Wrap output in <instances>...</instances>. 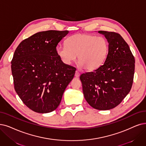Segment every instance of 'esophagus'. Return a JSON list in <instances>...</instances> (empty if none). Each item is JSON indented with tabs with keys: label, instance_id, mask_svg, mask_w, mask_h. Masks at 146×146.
<instances>
[{
	"label": "esophagus",
	"instance_id": "1",
	"mask_svg": "<svg viewBox=\"0 0 146 146\" xmlns=\"http://www.w3.org/2000/svg\"><path fill=\"white\" fill-rule=\"evenodd\" d=\"M80 73H79V72L78 71H75V77H78L79 76H80Z\"/></svg>",
	"mask_w": 146,
	"mask_h": 146
}]
</instances>
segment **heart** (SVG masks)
Here are the masks:
<instances>
[{"instance_id":"1","label":"heart","mask_w":146,"mask_h":146,"mask_svg":"<svg viewBox=\"0 0 146 146\" xmlns=\"http://www.w3.org/2000/svg\"><path fill=\"white\" fill-rule=\"evenodd\" d=\"M109 46L102 36L89 34H76L69 37L66 45H58L57 54L66 65L75 62L78 56L80 66L87 71H94L106 60Z\"/></svg>"}]
</instances>
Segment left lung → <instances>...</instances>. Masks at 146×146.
Returning <instances> with one entry per match:
<instances>
[{
	"label": "left lung",
	"instance_id": "left-lung-1",
	"mask_svg": "<svg viewBox=\"0 0 146 146\" xmlns=\"http://www.w3.org/2000/svg\"><path fill=\"white\" fill-rule=\"evenodd\" d=\"M108 42L102 65L80 77L85 100L99 110L112 109L123 101L132 87L135 59L129 45L119 33L100 31Z\"/></svg>",
	"mask_w": 146,
	"mask_h": 146
}]
</instances>
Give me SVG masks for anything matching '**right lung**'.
<instances>
[{
	"instance_id": "right-lung-1",
	"label": "right lung",
	"mask_w": 146,
	"mask_h": 146,
	"mask_svg": "<svg viewBox=\"0 0 146 146\" xmlns=\"http://www.w3.org/2000/svg\"><path fill=\"white\" fill-rule=\"evenodd\" d=\"M68 31L38 32L16 48L11 62L14 88L26 106L35 112L48 113L61 102L75 69L64 63L56 46Z\"/></svg>"
}]
</instances>
